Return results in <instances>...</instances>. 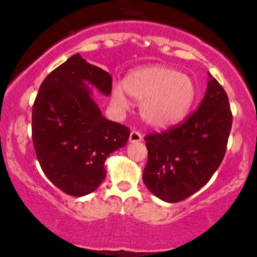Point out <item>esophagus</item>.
Masks as SVG:
<instances>
[{
    "label": "esophagus",
    "mask_w": 257,
    "mask_h": 257,
    "mask_svg": "<svg viewBox=\"0 0 257 257\" xmlns=\"http://www.w3.org/2000/svg\"><path fill=\"white\" fill-rule=\"evenodd\" d=\"M142 140H143V137L139 132L132 131L131 133H130V138H128L130 143H139V142H142Z\"/></svg>",
    "instance_id": "esophagus-1"
}]
</instances>
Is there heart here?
<instances>
[{"label": "heart", "mask_w": 257, "mask_h": 257, "mask_svg": "<svg viewBox=\"0 0 257 257\" xmlns=\"http://www.w3.org/2000/svg\"><path fill=\"white\" fill-rule=\"evenodd\" d=\"M124 89L114 86L112 101L126 108L128 98L140 104V114L151 127L164 130L177 125L188 114L196 99V87L191 77L173 68L152 65L130 72Z\"/></svg>", "instance_id": "b5f03b06"}]
</instances>
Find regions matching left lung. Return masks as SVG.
<instances>
[{"instance_id":"left-lung-1","label":"left lung","mask_w":257,"mask_h":257,"mask_svg":"<svg viewBox=\"0 0 257 257\" xmlns=\"http://www.w3.org/2000/svg\"><path fill=\"white\" fill-rule=\"evenodd\" d=\"M231 121L226 91L208 73L198 110L179 126L145 137L149 159L143 180L150 192L174 203L202 188L222 163Z\"/></svg>"}]
</instances>
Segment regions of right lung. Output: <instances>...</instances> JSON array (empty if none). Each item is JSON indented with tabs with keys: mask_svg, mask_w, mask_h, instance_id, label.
<instances>
[{
	"mask_svg": "<svg viewBox=\"0 0 257 257\" xmlns=\"http://www.w3.org/2000/svg\"><path fill=\"white\" fill-rule=\"evenodd\" d=\"M91 86L110 96L112 77L76 54L49 73L33 106L38 163L56 187L72 196L98 188L106 177V158L130 137V128L101 114Z\"/></svg>",
	"mask_w": 257,
	"mask_h": 257,
	"instance_id": "obj_1",
	"label": "right lung"
}]
</instances>
